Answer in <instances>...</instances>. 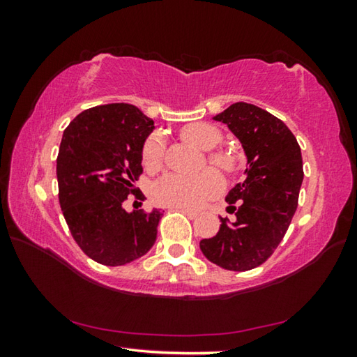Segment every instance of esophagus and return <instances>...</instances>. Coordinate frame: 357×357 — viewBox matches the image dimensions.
Wrapping results in <instances>:
<instances>
[{"label": "esophagus", "mask_w": 357, "mask_h": 357, "mask_svg": "<svg viewBox=\"0 0 357 357\" xmlns=\"http://www.w3.org/2000/svg\"><path fill=\"white\" fill-rule=\"evenodd\" d=\"M173 209L181 211V213H184L187 217H190V219H195V217H198L197 211H192V209H189V208H173Z\"/></svg>", "instance_id": "1"}]
</instances>
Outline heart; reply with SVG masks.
<instances>
[{"label":"heart","mask_w":357,"mask_h":357,"mask_svg":"<svg viewBox=\"0 0 357 357\" xmlns=\"http://www.w3.org/2000/svg\"><path fill=\"white\" fill-rule=\"evenodd\" d=\"M181 137L185 143L203 151L217 148L222 142V132L213 124L197 123L185 126L181 130ZM165 146L159 135L149 137L143 146V165L148 170H157L164 160ZM209 162L214 167L227 173H233L238 168L236 157L225 151H215L209 154ZM222 190V178L215 170H204L198 174L168 173L157 179L151 195L157 204L172 208H198L208 198L217 195Z\"/></svg>","instance_id":"heart-1"}]
</instances>
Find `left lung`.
Wrapping results in <instances>:
<instances>
[{"label":"left lung","instance_id":"obj_1","mask_svg":"<svg viewBox=\"0 0 357 357\" xmlns=\"http://www.w3.org/2000/svg\"><path fill=\"white\" fill-rule=\"evenodd\" d=\"M214 119L243 144L247 168L225 198L236 220L220 217L219 233L200 249L211 263L243 273L273 255L291 223L304 179L301 148L283 121L257 105L236 102Z\"/></svg>","mask_w":357,"mask_h":357}]
</instances>
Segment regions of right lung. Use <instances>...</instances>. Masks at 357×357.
<instances>
[{
  "label": "right lung",
  "mask_w": 357,
  "mask_h": 357,
  "mask_svg": "<svg viewBox=\"0 0 357 357\" xmlns=\"http://www.w3.org/2000/svg\"><path fill=\"white\" fill-rule=\"evenodd\" d=\"M154 121L130 104L98 105L66 128L56 159L59 204L78 247L105 266H123L148 253L160 211L128 213L129 193L143 173V144Z\"/></svg>",
  "instance_id": "add662e5"
}]
</instances>
